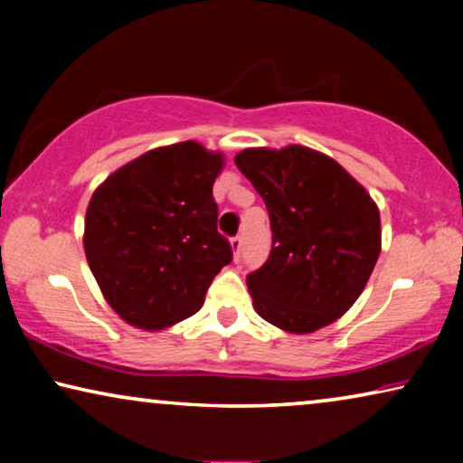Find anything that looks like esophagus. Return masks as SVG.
Wrapping results in <instances>:
<instances>
[{"instance_id":"1","label":"esophagus","mask_w":463,"mask_h":463,"mask_svg":"<svg viewBox=\"0 0 463 463\" xmlns=\"http://www.w3.org/2000/svg\"><path fill=\"white\" fill-rule=\"evenodd\" d=\"M230 242H232V249H233V257L238 259L240 257V250H242V236H240V233H238V236H233Z\"/></svg>"}]
</instances>
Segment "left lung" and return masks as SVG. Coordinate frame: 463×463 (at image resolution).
Listing matches in <instances>:
<instances>
[{
    "label": "left lung",
    "mask_w": 463,
    "mask_h": 463,
    "mask_svg": "<svg viewBox=\"0 0 463 463\" xmlns=\"http://www.w3.org/2000/svg\"><path fill=\"white\" fill-rule=\"evenodd\" d=\"M236 166L269 213L271 250L246 276L257 314L306 335L354 306L382 249L379 211L337 162L301 145L244 149Z\"/></svg>",
    "instance_id": "1"
}]
</instances>
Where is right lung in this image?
<instances>
[{
    "label": "right lung",
    "instance_id": "obj_1",
    "mask_svg": "<svg viewBox=\"0 0 463 463\" xmlns=\"http://www.w3.org/2000/svg\"><path fill=\"white\" fill-rule=\"evenodd\" d=\"M223 157L194 141L147 151L113 173L86 211L84 249L109 306L157 331L198 312L232 263L213 183Z\"/></svg>",
    "mask_w": 463,
    "mask_h": 463
}]
</instances>
